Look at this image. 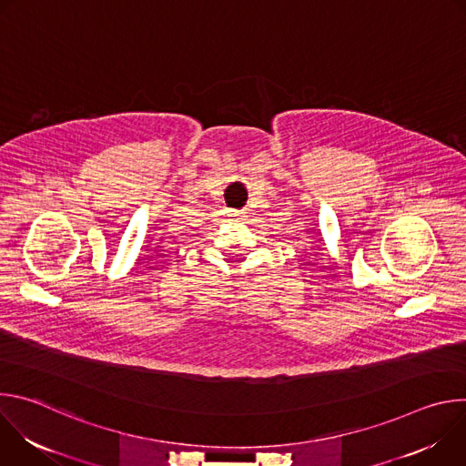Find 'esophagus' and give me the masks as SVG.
<instances>
[{
  "label": "esophagus",
  "mask_w": 466,
  "mask_h": 466,
  "mask_svg": "<svg viewBox=\"0 0 466 466\" xmlns=\"http://www.w3.org/2000/svg\"><path fill=\"white\" fill-rule=\"evenodd\" d=\"M232 218H236V219H243V218H245V212H234V214H232Z\"/></svg>",
  "instance_id": "obj_1"
}]
</instances>
